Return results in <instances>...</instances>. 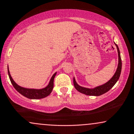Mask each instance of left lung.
Listing matches in <instances>:
<instances>
[{
    "mask_svg": "<svg viewBox=\"0 0 134 134\" xmlns=\"http://www.w3.org/2000/svg\"><path fill=\"white\" fill-rule=\"evenodd\" d=\"M115 43L116 47L117 49V52H118V57H119V63L118 66H117V70H116L115 73L114 74L113 77L110 79L109 81L105 83L104 84H102L99 86L96 87L94 88H86L80 86L77 83L76 80H75V78L74 77V85L75 88H76L79 92L82 93L83 94L87 95V96H99L101 95L104 94V93H106L109 90L111 89L114 87V85L115 84L116 82L118 81L119 77H120V73H121L122 70V60L121 57H120V53L119 49L118 47V46Z\"/></svg>",
    "mask_w": 134,
    "mask_h": 134,
    "instance_id": "8db88e82",
    "label": "left lung"
}]
</instances>
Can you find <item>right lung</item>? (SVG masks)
Returning a JSON list of instances; mask_svg holds the SVG:
<instances>
[{"label":"right lung","instance_id":"obj_1","mask_svg":"<svg viewBox=\"0 0 134 134\" xmlns=\"http://www.w3.org/2000/svg\"><path fill=\"white\" fill-rule=\"evenodd\" d=\"M8 69V74H9V79H10L11 83L14 86V87L15 88L16 91L19 92L20 94L24 96L25 97L28 98L30 99H43V98L46 97L48 96L51 94V93L52 91L53 88H54V80L55 76L56 75L57 72L54 73L52 77H51V80H50L49 84H48L46 87L42 88H25L23 87H21L17 83L15 82L14 80H13L12 77H11L10 72H9V66H7Z\"/></svg>","mask_w":134,"mask_h":134}]
</instances>
